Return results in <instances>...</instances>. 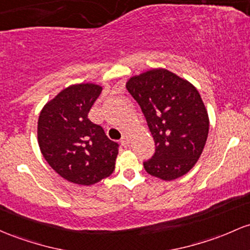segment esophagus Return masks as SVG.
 Listing matches in <instances>:
<instances>
[{
	"mask_svg": "<svg viewBox=\"0 0 250 250\" xmlns=\"http://www.w3.org/2000/svg\"><path fill=\"white\" fill-rule=\"evenodd\" d=\"M121 144H122V146H125V147L129 146L130 136L128 135V134H125V135L122 136V139H121Z\"/></svg>",
	"mask_w": 250,
	"mask_h": 250,
	"instance_id": "1",
	"label": "esophagus"
}]
</instances>
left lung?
Segmentation results:
<instances>
[{
    "mask_svg": "<svg viewBox=\"0 0 250 250\" xmlns=\"http://www.w3.org/2000/svg\"><path fill=\"white\" fill-rule=\"evenodd\" d=\"M125 87L141 106L155 142L144 167L163 180L183 177L196 165L209 134V115L198 90L166 68L133 76Z\"/></svg>",
    "mask_w": 250,
    "mask_h": 250,
    "instance_id": "obj_1",
    "label": "left lung"
}]
</instances>
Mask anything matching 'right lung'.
Wrapping results in <instances>:
<instances>
[{"label":"right lung","mask_w":250,"mask_h":250,"mask_svg":"<svg viewBox=\"0 0 250 250\" xmlns=\"http://www.w3.org/2000/svg\"><path fill=\"white\" fill-rule=\"evenodd\" d=\"M102 86L94 83L65 87L43 105L38 142L48 165L67 182L92 185L115 169L119 145L87 119Z\"/></svg>","instance_id":"add662e5"}]
</instances>
